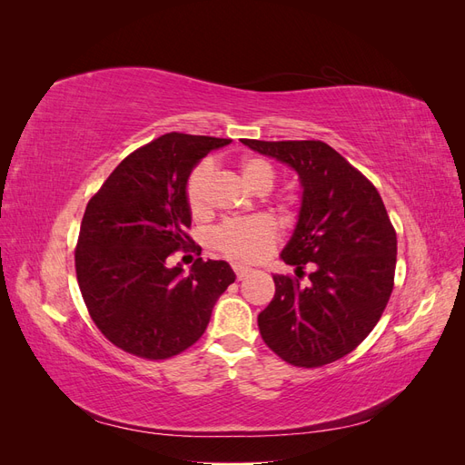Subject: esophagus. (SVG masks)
I'll return each instance as SVG.
<instances>
[{
	"mask_svg": "<svg viewBox=\"0 0 465 465\" xmlns=\"http://www.w3.org/2000/svg\"><path fill=\"white\" fill-rule=\"evenodd\" d=\"M232 272H234L236 279L241 281V279H244V277L250 273V267H244V265H238V263H234V265H232Z\"/></svg>",
	"mask_w": 465,
	"mask_h": 465,
	"instance_id": "1",
	"label": "esophagus"
}]
</instances>
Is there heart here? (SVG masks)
Listing matches in <instances>:
<instances>
[{
    "label": "heart",
    "mask_w": 465,
    "mask_h": 465,
    "mask_svg": "<svg viewBox=\"0 0 465 465\" xmlns=\"http://www.w3.org/2000/svg\"><path fill=\"white\" fill-rule=\"evenodd\" d=\"M238 171L244 184L256 193L270 192L275 184V168L262 157H244L238 163ZM213 176V166L207 161L195 164L184 186L186 205L193 219H203L209 213V182ZM277 241V227L270 217H250L241 221H227L211 234L213 246L232 260L260 262L273 250Z\"/></svg>",
    "instance_id": "heart-1"
}]
</instances>
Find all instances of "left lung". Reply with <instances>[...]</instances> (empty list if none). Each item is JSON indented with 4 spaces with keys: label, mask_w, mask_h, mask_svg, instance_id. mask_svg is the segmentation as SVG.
Segmentation results:
<instances>
[{
    "label": "left lung",
    "mask_w": 465,
    "mask_h": 465,
    "mask_svg": "<svg viewBox=\"0 0 465 465\" xmlns=\"http://www.w3.org/2000/svg\"><path fill=\"white\" fill-rule=\"evenodd\" d=\"M242 143L292 166L302 184L297 229L281 254L297 277L273 275V301L258 316L262 340L294 367H323L359 347L382 316L396 275V229L372 182L328 143Z\"/></svg>",
    "instance_id": "left-lung-1"
}]
</instances>
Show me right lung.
Here are the masks:
<instances>
[{
	"label": "right lung",
	"instance_id": "1",
	"mask_svg": "<svg viewBox=\"0 0 465 465\" xmlns=\"http://www.w3.org/2000/svg\"><path fill=\"white\" fill-rule=\"evenodd\" d=\"M229 143L164 134L130 153L87 203L75 248L77 283L96 328L125 353L164 361L186 351L234 283L223 260L198 258L188 275L166 263L180 248L202 252L186 232V178L209 151Z\"/></svg>",
	"mask_w": 465,
	"mask_h": 465
}]
</instances>
